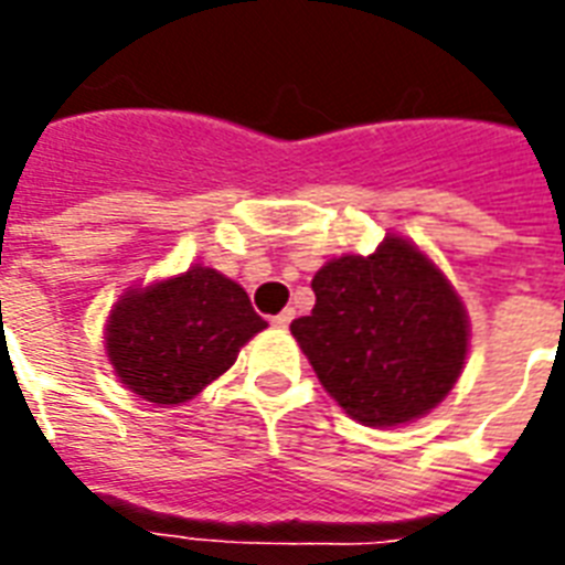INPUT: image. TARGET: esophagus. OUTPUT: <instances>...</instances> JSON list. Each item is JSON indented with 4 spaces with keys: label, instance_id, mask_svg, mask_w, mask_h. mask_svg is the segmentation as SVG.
Wrapping results in <instances>:
<instances>
[{
    "label": "esophagus",
    "instance_id": "1",
    "mask_svg": "<svg viewBox=\"0 0 565 565\" xmlns=\"http://www.w3.org/2000/svg\"><path fill=\"white\" fill-rule=\"evenodd\" d=\"M292 317H296V310H292V308L290 310H281V313H278V317L273 319V326L281 328V331H284V328H290Z\"/></svg>",
    "mask_w": 565,
    "mask_h": 565
}]
</instances>
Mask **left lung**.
Here are the masks:
<instances>
[{
	"instance_id": "1",
	"label": "left lung",
	"mask_w": 565,
	"mask_h": 565,
	"mask_svg": "<svg viewBox=\"0 0 565 565\" xmlns=\"http://www.w3.org/2000/svg\"><path fill=\"white\" fill-rule=\"evenodd\" d=\"M310 287L317 305L290 331L352 419L407 425L455 390L469 354V313L416 243L386 234L372 255L331 257Z\"/></svg>"
}]
</instances>
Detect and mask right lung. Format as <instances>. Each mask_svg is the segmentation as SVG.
<instances>
[{
    "mask_svg": "<svg viewBox=\"0 0 565 565\" xmlns=\"http://www.w3.org/2000/svg\"><path fill=\"white\" fill-rule=\"evenodd\" d=\"M266 322L246 290L211 266L128 287L105 319V354L119 384L175 407L234 366Z\"/></svg>",
    "mask_w": 565,
    "mask_h": 565,
    "instance_id": "1",
    "label": "right lung"
}]
</instances>
